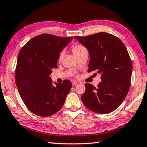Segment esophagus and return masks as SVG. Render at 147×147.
Instances as JSON below:
<instances>
[{
  "instance_id": "obj_1",
  "label": "esophagus",
  "mask_w": 147,
  "mask_h": 147,
  "mask_svg": "<svg viewBox=\"0 0 147 147\" xmlns=\"http://www.w3.org/2000/svg\"><path fill=\"white\" fill-rule=\"evenodd\" d=\"M78 82H72V86H76V85H78Z\"/></svg>"
}]
</instances>
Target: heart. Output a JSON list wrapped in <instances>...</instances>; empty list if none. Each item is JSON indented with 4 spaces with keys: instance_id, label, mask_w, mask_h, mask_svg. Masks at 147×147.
<instances>
[{
    "instance_id": "1",
    "label": "heart",
    "mask_w": 147,
    "mask_h": 147,
    "mask_svg": "<svg viewBox=\"0 0 147 147\" xmlns=\"http://www.w3.org/2000/svg\"><path fill=\"white\" fill-rule=\"evenodd\" d=\"M86 51H87L86 48L82 45L76 44V45H74L72 46V52H73L74 54L75 55L76 57L78 56L79 55L82 54L83 52H86ZM63 56H64V51H62V52H61L59 54V57H58L59 61L62 60Z\"/></svg>"
}]
</instances>
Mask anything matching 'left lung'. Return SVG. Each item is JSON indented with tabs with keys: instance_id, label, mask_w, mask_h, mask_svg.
Returning <instances> with one entry per match:
<instances>
[{
	"instance_id": "8db88e82",
	"label": "left lung",
	"mask_w": 147,
	"mask_h": 147,
	"mask_svg": "<svg viewBox=\"0 0 147 147\" xmlns=\"http://www.w3.org/2000/svg\"><path fill=\"white\" fill-rule=\"evenodd\" d=\"M74 38L88 49V71L101 74L97 88L85 84L82 102L93 112L109 113L123 103L130 88L133 67L127 48L119 38L106 32Z\"/></svg>"
}]
</instances>
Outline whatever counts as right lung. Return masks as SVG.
<instances>
[{
	"label": "right lung",
	"mask_w": 147,
	"mask_h": 147,
	"mask_svg": "<svg viewBox=\"0 0 147 147\" xmlns=\"http://www.w3.org/2000/svg\"><path fill=\"white\" fill-rule=\"evenodd\" d=\"M73 37L40 34L30 40L19 52L15 71L16 84L21 98L38 116L52 115L62 107L71 83L52 84L50 74L56 68L59 54Z\"/></svg>",
	"instance_id": "obj_1"
}]
</instances>
